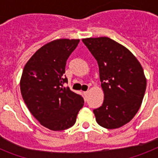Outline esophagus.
Instances as JSON below:
<instances>
[{
	"label": "esophagus",
	"instance_id": "1",
	"mask_svg": "<svg viewBox=\"0 0 158 158\" xmlns=\"http://www.w3.org/2000/svg\"><path fill=\"white\" fill-rule=\"evenodd\" d=\"M88 91H86V92H83V94L85 95V96H86V95H87V94H88Z\"/></svg>",
	"mask_w": 158,
	"mask_h": 158
}]
</instances>
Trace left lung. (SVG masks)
Returning <instances> with one entry per match:
<instances>
[{
  "mask_svg": "<svg viewBox=\"0 0 158 158\" xmlns=\"http://www.w3.org/2000/svg\"><path fill=\"white\" fill-rule=\"evenodd\" d=\"M82 40L97 61L104 92L102 106L93 110L96 120L107 129L121 127L141 106L147 85L143 68L130 50L110 38Z\"/></svg>",
  "mask_w": 158,
  "mask_h": 158,
  "instance_id": "8db88e82",
  "label": "left lung"
}]
</instances>
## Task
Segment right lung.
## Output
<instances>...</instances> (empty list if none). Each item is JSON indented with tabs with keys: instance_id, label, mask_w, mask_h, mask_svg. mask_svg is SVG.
Returning <instances> with one entry per match:
<instances>
[{
	"instance_id": "right-lung-1",
	"label": "right lung",
	"mask_w": 158,
	"mask_h": 158,
	"mask_svg": "<svg viewBox=\"0 0 158 158\" xmlns=\"http://www.w3.org/2000/svg\"><path fill=\"white\" fill-rule=\"evenodd\" d=\"M79 40L59 39L35 52L24 66L20 80L22 97L31 114L52 131L71 127L83 106V97L65 88L66 61Z\"/></svg>"
}]
</instances>
